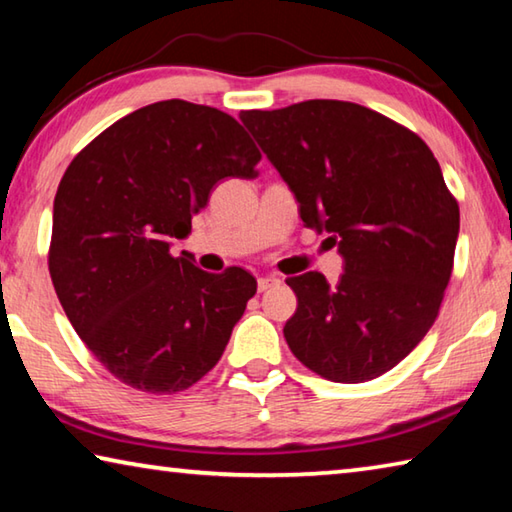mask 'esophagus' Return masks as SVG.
Returning a JSON list of instances; mask_svg holds the SVG:
<instances>
[{
    "mask_svg": "<svg viewBox=\"0 0 512 512\" xmlns=\"http://www.w3.org/2000/svg\"><path fill=\"white\" fill-rule=\"evenodd\" d=\"M277 284H280V277H273V275L259 277V280H257V291H268L271 287H277Z\"/></svg>",
    "mask_w": 512,
    "mask_h": 512,
    "instance_id": "34e87169",
    "label": "esophagus"
}]
</instances>
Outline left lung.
<instances>
[{
    "instance_id": "8db88e82",
    "label": "left lung",
    "mask_w": 512,
    "mask_h": 512,
    "mask_svg": "<svg viewBox=\"0 0 512 512\" xmlns=\"http://www.w3.org/2000/svg\"><path fill=\"white\" fill-rule=\"evenodd\" d=\"M239 119L296 196L307 228L332 232L341 280L289 277L296 359L339 384L395 368L438 316L458 239L456 198L427 144L359 103L311 99Z\"/></svg>"
}]
</instances>
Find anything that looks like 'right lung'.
Returning a JSON list of instances; mask_svg holds the SVG:
<instances>
[{
  "label": "right lung",
  "instance_id": "obj_1",
  "mask_svg": "<svg viewBox=\"0 0 512 512\" xmlns=\"http://www.w3.org/2000/svg\"><path fill=\"white\" fill-rule=\"evenodd\" d=\"M262 153L235 117L158 101L106 128L54 198L49 273L69 323L110 375L171 395L221 359L257 280L169 253L223 178H255Z\"/></svg>",
  "mask_w": 512,
  "mask_h": 512
}]
</instances>
